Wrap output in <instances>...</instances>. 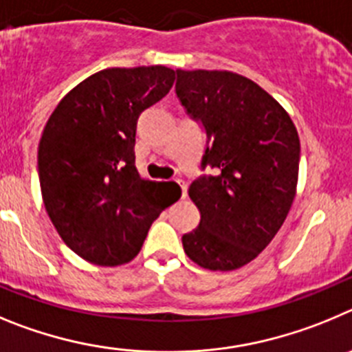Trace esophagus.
Returning a JSON list of instances; mask_svg holds the SVG:
<instances>
[{"label": "esophagus", "instance_id": "esophagus-1", "mask_svg": "<svg viewBox=\"0 0 352 352\" xmlns=\"http://www.w3.org/2000/svg\"><path fill=\"white\" fill-rule=\"evenodd\" d=\"M180 186V191H182V198H186V195H188V186H186V182H182V180H177Z\"/></svg>", "mask_w": 352, "mask_h": 352}]
</instances>
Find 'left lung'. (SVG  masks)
I'll return each mask as SVG.
<instances>
[{
    "label": "left lung",
    "mask_w": 352,
    "mask_h": 352,
    "mask_svg": "<svg viewBox=\"0 0 352 352\" xmlns=\"http://www.w3.org/2000/svg\"><path fill=\"white\" fill-rule=\"evenodd\" d=\"M175 93L207 135L201 170L214 168L188 189L201 219L182 236L184 251L207 270H235L286 221L298 182V131L267 91L233 72L177 69Z\"/></svg>",
    "instance_id": "8db88e82"
}]
</instances>
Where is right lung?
I'll use <instances>...</instances> for the list:
<instances>
[{
    "label": "right lung",
    "instance_id": "obj_1",
    "mask_svg": "<svg viewBox=\"0 0 352 352\" xmlns=\"http://www.w3.org/2000/svg\"><path fill=\"white\" fill-rule=\"evenodd\" d=\"M166 66L107 68L56 107L38 145L45 210L85 261L117 267L140 252L151 224L180 198L175 182L142 179L135 166L140 113L172 89Z\"/></svg>",
    "mask_w": 352,
    "mask_h": 352
}]
</instances>
